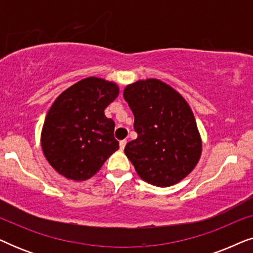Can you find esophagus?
Returning a JSON list of instances; mask_svg holds the SVG:
<instances>
[{"mask_svg": "<svg viewBox=\"0 0 253 253\" xmlns=\"http://www.w3.org/2000/svg\"><path fill=\"white\" fill-rule=\"evenodd\" d=\"M126 139L120 141V148H121V151L124 150V147H126Z\"/></svg>", "mask_w": 253, "mask_h": 253, "instance_id": "obj_1", "label": "esophagus"}]
</instances>
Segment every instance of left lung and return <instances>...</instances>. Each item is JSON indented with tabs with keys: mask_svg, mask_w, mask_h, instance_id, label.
Segmentation results:
<instances>
[{
	"mask_svg": "<svg viewBox=\"0 0 253 253\" xmlns=\"http://www.w3.org/2000/svg\"><path fill=\"white\" fill-rule=\"evenodd\" d=\"M137 139L124 152L141 179L166 188L181 182L198 164L202 137L185 99L171 86L150 78L126 85Z\"/></svg>",
	"mask_w": 253,
	"mask_h": 253,
	"instance_id": "1",
	"label": "left lung"
}]
</instances>
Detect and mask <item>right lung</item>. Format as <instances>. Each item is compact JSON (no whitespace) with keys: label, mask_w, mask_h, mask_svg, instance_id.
Wrapping results in <instances>:
<instances>
[{"label":"right lung","mask_w":253,"mask_h":253,"mask_svg":"<svg viewBox=\"0 0 253 253\" xmlns=\"http://www.w3.org/2000/svg\"><path fill=\"white\" fill-rule=\"evenodd\" d=\"M119 93L116 83L87 77L53 102L41 131V147L58 174L76 182L86 181L119 150L115 123L105 115V108Z\"/></svg>","instance_id":"add662e5"}]
</instances>
